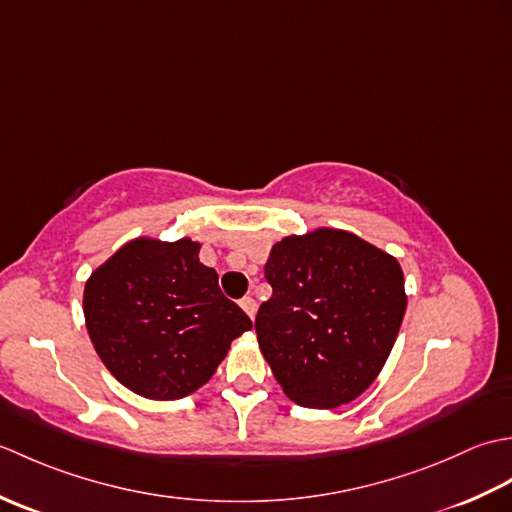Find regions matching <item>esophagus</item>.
Returning a JSON list of instances; mask_svg holds the SVG:
<instances>
[{"label": "esophagus", "instance_id": "34e87169", "mask_svg": "<svg viewBox=\"0 0 512 512\" xmlns=\"http://www.w3.org/2000/svg\"><path fill=\"white\" fill-rule=\"evenodd\" d=\"M239 306H242V310L248 314L250 319H255V312H257V303L253 297H244L242 301H239Z\"/></svg>", "mask_w": 512, "mask_h": 512}]
</instances>
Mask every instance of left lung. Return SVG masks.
<instances>
[{"label": "left lung", "mask_w": 512, "mask_h": 512, "mask_svg": "<svg viewBox=\"0 0 512 512\" xmlns=\"http://www.w3.org/2000/svg\"><path fill=\"white\" fill-rule=\"evenodd\" d=\"M264 275L273 297L259 308L255 330L284 394L310 409L361 396L405 317L398 259L354 233L317 228L277 242Z\"/></svg>", "instance_id": "obj_1"}]
</instances>
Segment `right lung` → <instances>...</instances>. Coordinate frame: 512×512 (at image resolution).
I'll use <instances>...</instances> for the list:
<instances>
[{"instance_id": "right-lung-1", "label": "right lung", "mask_w": 512, "mask_h": 512, "mask_svg": "<svg viewBox=\"0 0 512 512\" xmlns=\"http://www.w3.org/2000/svg\"><path fill=\"white\" fill-rule=\"evenodd\" d=\"M198 253L189 237H138L85 281L83 314L94 350L118 383L143 398L193 394L237 336L253 328Z\"/></svg>"}]
</instances>
